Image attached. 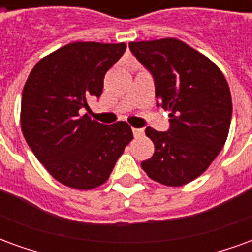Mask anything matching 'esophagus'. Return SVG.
Segmentation results:
<instances>
[{
	"instance_id": "esophagus-1",
	"label": "esophagus",
	"mask_w": 252,
	"mask_h": 252,
	"mask_svg": "<svg viewBox=\"0 0 252 252\" xmlns=\"http://www.w3.org/2000/svg\"><path fill=\"white\" fill-rule=\"evenodd\" d=\"M132 132H133V136L135 137H140L144 135V131L140 129V128H132Z\"/></svg>"
}]
</instances>
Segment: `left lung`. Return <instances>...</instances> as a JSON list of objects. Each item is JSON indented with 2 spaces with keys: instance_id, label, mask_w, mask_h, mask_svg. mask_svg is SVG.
Returning <instances> with one entry per match:
<instances>
[{
  "instance_id": "left-lung-1",
  "label": "left lung",
  "mask_w": 252,
  "mask_h": 252,
  "mask_svg": "<svg viewBox=\"0 0 252 252\" xmlns=\"http://www.w3.org/2000/svg\"><path fill=\"white\" fill-rule=\"evenodd\" d=\"M129 48L154 75L155 97L171 124L167 132L146 129L155 153L142 169L162 185H186L225 144L232 117L227 79L209 58L175 37L131 41Z\"/></svg>"
}]
</instances>
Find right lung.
Wrapping results in <instances>:
<instances>
[{
	"label": "right lung",
	"instance_id": "right-lung-1",
	"mask_svg": "<svg viewBox=\"0 0 252 252\" xmlns=\"http://www.w3.org/2000/svg\"><path fill=\"white\" fill-rule=\"evenodd\" d=\"M126 43L75 41L41 58L21 98V131L35 157L62 185L92 190L109 178L133 135L126 121L99 124L79 109L98 98Z\"/></svg>",
	"mask_w": 252,
	"mask_h": 252
}]
</instances>
